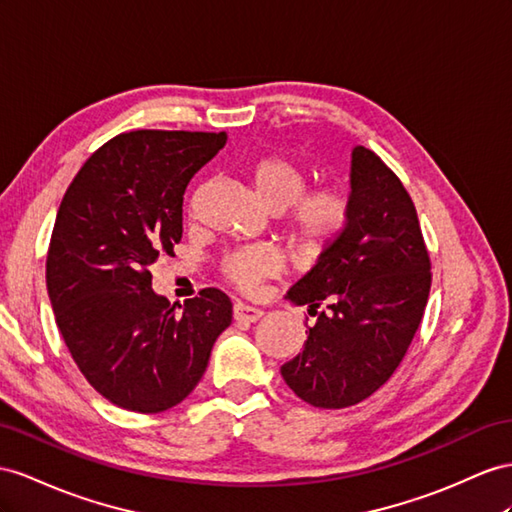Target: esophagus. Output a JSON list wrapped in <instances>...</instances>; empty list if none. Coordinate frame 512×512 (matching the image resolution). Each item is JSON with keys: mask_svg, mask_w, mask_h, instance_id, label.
<instances>
[{"mask_svg": "<svg viewBox=\"0 0 512 512\" xmlns=\"http://www.w3.org/2000/svg\"><path fill=\"white\" fill-rule=\"evenodd\" d=\"M261 316H264V311L257 309V307H248L244 303H235L233 305V320L235 322H257Z\"/></svg>", "mask_w": 512, "mask_h": 512, "instance_id": "1", "label": "esophagus"}]
</instances>
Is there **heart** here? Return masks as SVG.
<instances>
[{"label":"heart","mask_w":512,"mask_h":512,"mask_svg":"<svg viewBox=\"0 0 512 512\" xmlns=\"http://www.w3.org/2000/svg\"><path fill=\"white\" fill-rule=\"evenodd\" d=\"M257 196L270 212L280 214L283 231L303 253H320L342 238L350 222V194L339 183L307 190V173L281 155H266L248 166ZM281 270V257L266 248H244L222 261L225 277L244 292Z\"/></svg>","instance_id":"1"}]
</instances>
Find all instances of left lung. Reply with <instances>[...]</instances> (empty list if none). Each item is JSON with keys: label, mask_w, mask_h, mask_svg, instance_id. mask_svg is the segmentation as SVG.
<instances>
[{"label": "left lung", "mask_w": 512, "mask_h": 512, "mask_svg": "<svg viewBox=\"0 0 512 512\" xmlns=\"http://www.w3.org/2000/svg\"><path fill=\"white\" fill-rule=\"evenodd\" d=\"M350 222L287 300L307 305L303 352L281 374L300 400L346 409L381 389L409 350L430 292V257L409 192L365 147L352 149Z\"/></svg>", "instance_id": "obj_1"}]
</instances>
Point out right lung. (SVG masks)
Listing matches in <instances>:
<instances>
[{
  "mask_svg": "<svg viewBox=\"0 0 512 512\" xmlns=\"http://www.w3.org/2000/svg\"><path fill=\"white\" fill-rule=\"evenodd\" d=\"M227 134L127 131L88 157L60 203L47 253V292L77 368L127 411L162 413L199 385L231 300L205 287L177 311L151 287L175 255L183 192Z\"/></svg>",
  "mask_w": 512,
  "mask_h": 512,
  "instance_id": "1",
  "label": "right lung"
}]
</instances>
